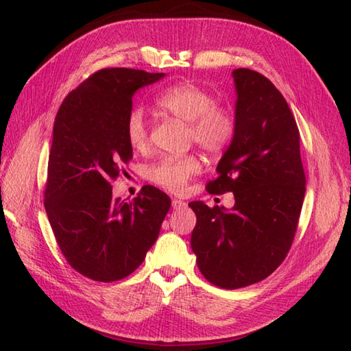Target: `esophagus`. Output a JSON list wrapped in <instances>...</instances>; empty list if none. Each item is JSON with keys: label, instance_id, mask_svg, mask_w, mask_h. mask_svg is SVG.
Here are the masks:
<instances>
[{"label": "esophagus", "instance_id": "1", "mask_svg": "<svg viewBox=\"0 0 351 351\" xmlns=\"http://www.w3.org/2000/svg\"><path fill=\"white\" fill-rule=\"evenodd\" d=\"M185 206H187V204H185L184 200L171 199V208H173V210H182V208H185Z\"/></svg>", "mask_w": 351, "mask_h": 351}]
</instances>
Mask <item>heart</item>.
<instances>
[{
  "instance_id": "obj_1",
  "label": "heart",
  "mask_w": 351,
  "mask_h": 351,
  "mask_svg": "<svg viewBox=\"0 0 351 351\" xmlns=\"http://www.w3.org/2000/svg\"><path fill=\"white\" fill-rule=\"evenodd\" d=\"M156 107L189 123V138L208 154H221L232 145L238 122L232 108L215 106L214 96L195 83L167 87L155 99ZM126 140L132 149L141 151L147 143V128L141 110L132 108L125 122ZM200 170L195 155L164 156L147 169V178L158 187L178 193Z\"/></svg>"
}]
</instances>
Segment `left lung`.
I'll use <instances>...</instances> for the list:
<instances>
[{
    "mask_svg": "<svg viewBox=\"0 0 351 351\" xmlns=\"http://www.w3.org/2000/svg\"><path fill=\"white\" fill-rule=\"evenodd\" d=\"M237 136L219 161L211 195L232 191L235 205L190 202L197 221L191 249L204 278L237 289L278 268L293 244L306 191L300 132L282 93L259 72H232Z\"/></svg>",
    "mask_w": 351,
    "mask_h": 351,
    "instance_id": "8db88e82",
    "label": "left lung"
}]
</instances>
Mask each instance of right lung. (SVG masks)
Listing matches in <instances>:
<instances>
[{"instance_id": "1", "label": "right lung", "mask_w": 351, "mask_h": 351, "mask_svg": "<svg viewBox=\"0 0 351 351\" xmlns=\"http://www.w3.org/2000/svg\"><path fill=\"white\" fill-rule=\"evenodd\" d=\"M162 77L101 69L66 96L56 116L45 210L66 261L92 280H121L138 268L171 205L152 185L130 204L111 190L132 158L125 134L132 96Z\"/></svg>"}]
</instances>
